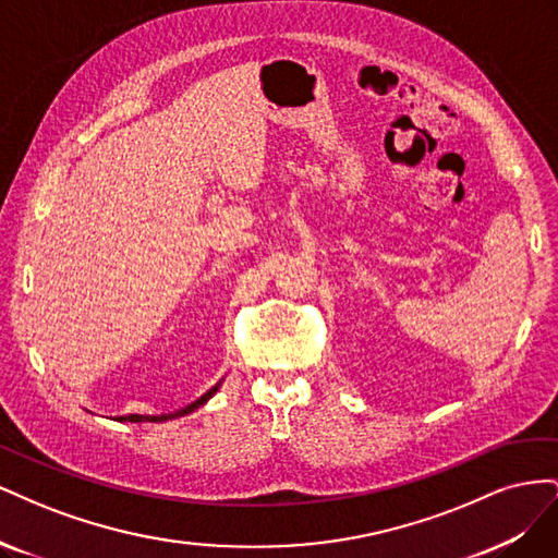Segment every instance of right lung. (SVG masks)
<instances>
[{"instance_id": "add662e5", "label": "right lung", "mask_w": 558, "mask_h": 558, "mask_svg": "<svg viewBox=\"0 0 558 558\" xmlns=\"http://www.w3.org/2000/svg\"><path fill=\"white\" fill-rule=\"evenodd\" d=\"M221 384H223V379L218 381L216 386H211L205 396H199L195 402L185 404V408H181V410H177V412H167V414H128V416H118L116 421H130V424H144V421H170V418H179V416H185V414H191V412L199 410L202 404H205L207 400H211V398L216 396L218 388H221Z\"/></svg>"}]
</instances>
